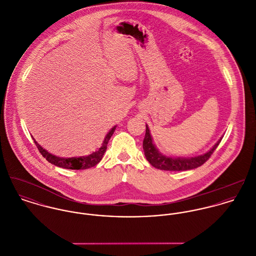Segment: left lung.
I'll list each match as a JSON object with an SVG mask.
<instances>
[{
    "label": "left lung",
    "instance_id": "obj_1",
    "mask_svg": "<svg viewBox=\"0 0 256 256\" xmlns=\"http://www.w3.org/2000/svg\"><path fill=\"white\" fill-rule=\"evenodd\" d=\"M222 139V136L219 139V141L212 146L208 152L205 154L190 156V158H172L164 154H162L156 146L154 144L152 138L150 133V129L146 125V134L143 141V148L145 152L146 160L156 168L162 170H170V172H184V170H190L193 168H196L198 166H201L205 162L208 160V158L211 156V154L214 152L216 148L219 146L220 140Z\"/></svg>",
    "mask_w": 256,
    "mask_h": 256
}]
</instances>
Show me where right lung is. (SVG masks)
Instances as JSON below:
<instances>
[{
    "mask_svg": "<svg viewBox=\"0 0 256 256\" xmlns=\"http://www.w3.org/2000/svg\"><path fill=\"white\" fill-rule=\"evenodd\" d=\"M116 129V125L113 126L110 129V132L106 134L102 145L100 148H98V150L92 152L88 156H74V158H61V156H57L51 152H49L48 150H46L45 148H43L40 146L36 139L32 137L37 148L39 150L40 154L52 164L59 166V168H67V170H86L90 168H92L94 166H96L102 158L106 148H108V144L110 141L112 134L114 133Z\"/></svg>",
    "mask_w": 256,
    "mask_h": 256,
    "instance_id": "add662e5",
    "label": "right lung"
}]
</instances>
